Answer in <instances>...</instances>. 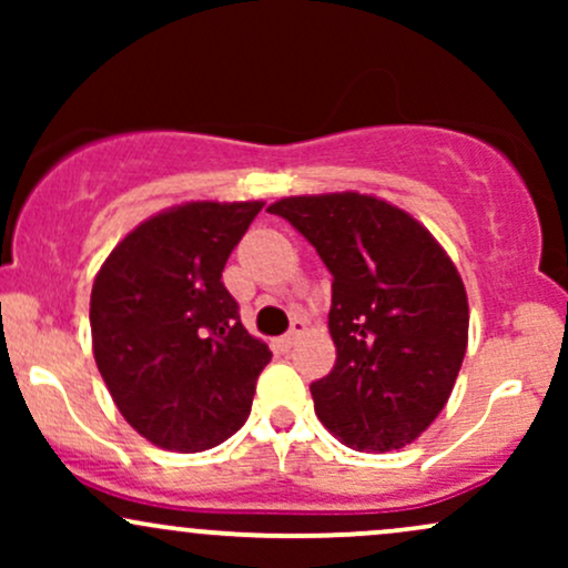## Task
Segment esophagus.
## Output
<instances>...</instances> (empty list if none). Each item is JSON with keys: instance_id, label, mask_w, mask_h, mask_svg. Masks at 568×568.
I'll use <instances>...</instances> for the list:
<instances>
[{"instance_id": "1", "label": "esophagus", "mask_w": 568, "mask_h": 568, "mask_svg": "<svg viewBox=\"0 0 568 568\" xmlns=\"http://www.w3.org/2000/svg\"><path fill=\"white\" fill-rule=\"evenodd\" d=\"M304 328H306V325H304V321H293V323H291V331H288V334H285V336H283V342H285V344H288V347H291V344H293V342H296V338L304 334Z\"/></svg>"}]
</instances>
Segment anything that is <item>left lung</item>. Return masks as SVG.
<instances>
[{
	"instance_id": "1",
	"label": "left lung",
	"mask_w": 568,
	"mask_h": 568,
	"mask_svg": "<svg viewBox=\"0 0 568 568\" xmlns=\"http://www.w3.org/2000/svg\"><path fill=\"white\" fill-rule=\"evenodd\" d=\"M334 275L328 328L336 363L310 384L328 433L361 452L408 446L446 406L467 349L459 272L400 207L344 192L270 205Z\"/></svg>"
}]
</instances>
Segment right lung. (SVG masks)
<instances>
[{"instance_id":"1","label":"right lung","mask_w":568,"mask_h":568,"mask_svg":"<svg viewBox=\"0 0 568 568\" xmlns=\"http://www.w3.org/2000/svg\"><path fill=\"white\" fill-rule=\"evenodd\" d=\"M264 202H186L109 253L90 293L95 366L128 425L168 452L219 446L245 425L272 352L221 283Z\"/></svg>"}]
</instances>
